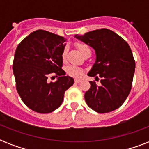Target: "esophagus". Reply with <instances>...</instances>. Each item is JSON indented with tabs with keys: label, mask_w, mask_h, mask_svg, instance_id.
<instances>
[{
	"label": "esophagus",
	"mask_w": 149,
	"mask_h": 149,
	"mask_svg": "<svg viewBox=\"0 0 149 149\" xmlns=\"http://www.w3.org/2000/svg\"><path fill=\"white\" fill-rule=\"evenodd\" d=\"M80 82H81V79H75V83L78 84V83H80Z\"/></svg>",
	"instance_id": "obj_1"
}]
</instances>
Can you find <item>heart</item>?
<instances>
[{"label":"heart","instance_id":"1","mask_svg":"<svg viewBox=\"0 0 149 149\" xmlns=\"http://www.w3.org/2000/svg\"><path fill=\"white\" fill-rule=\"evenodd\" d=\"M77 46L78 48V49L79 51L81 52L83 55H84V53L87 51H91L89 47L86 44H84V43L82 42H78L77 43ZM67 52H68V49L67 47H65L63 49V52H62V58H63V61L65 60V58H66V56H67ZM65 71L67 72V74L70 77H75V78H80V77L83 76L84 74V70L82 69V68L79 67V66H77V65H68L66 69H65Z\"/></svg>","mask_w":149,"mask_h":149}]
</instances>
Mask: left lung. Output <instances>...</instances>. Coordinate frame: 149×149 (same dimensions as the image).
<instances>
[{
	"mask_svg": "<svg viewBox=\"0 0 149 149\" xmlns=\"http://www.w3.org/2000/svg\"><path fill=\"white\" fill-rule=\"evenodd\" d=\"M75 37L95 50L96 62L87 75L95 79L101 78L100 86L90 81L91 88L84 96L87 105L101 113L119 108L129 95L135 69L130 46L120 36L107 29Z\"/></svg>",
	"mask_w": 149,
	"mask_h": 149,
	"instance_id": "8db88e82",
	"label": "left lung"
}]
</instances>
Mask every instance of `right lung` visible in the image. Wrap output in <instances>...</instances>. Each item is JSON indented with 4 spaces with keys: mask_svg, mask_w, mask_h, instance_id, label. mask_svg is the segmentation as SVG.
Returning <instances> with one entry per match:
<instances>
[{
    "mask_svg": "<svg viewBox=\"0 0 149 149\" xmlns=\"http://www.w3.org/2000/svg\"><path fill=\"white\" fill-rule=\"evenodd\" d=\"M66 38L44 30L31 32L18 44L13 62L16 89L22 101L40 113L52 112L63 101L65 91L74 84L62 69ZM51 74L59 77L49 83Z\"/></svg>",
    "mask_w": 149,
    "mask_h": 149,
    "instance_id": "1",
    "label": "right lung"
}]
</instances>
